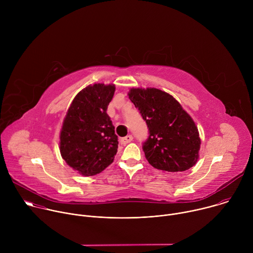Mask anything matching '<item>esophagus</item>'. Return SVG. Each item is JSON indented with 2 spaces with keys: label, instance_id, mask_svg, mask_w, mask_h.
<instances>
[{
  "label": "esophagus",
  "instance_id": "esophagus-1",
  "mask_svg": "<svg viewBox=\"0 0 253 253\" xmlns=\"http://www.w3.org/2000/svg\"><path fill=\"white\" fill-rule=\"evenodd\" d=\"M132 140H133L132 135H127L126 137H124V138H121V139H120V143L122 144V145H126V144L130 143Z\"/></svg>",
  "mask_w": 253,
  "mask_h": 253
}]
</instances>
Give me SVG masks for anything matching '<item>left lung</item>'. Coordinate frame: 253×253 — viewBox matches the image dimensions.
I'll return each mask as SVG.
<instances>
[{"label":"left lung","instance_id":"8db88e82","mask_svg":"<svg viewBox=\"0 0 253 253\" xmlns=\"http://www.w3.org/2000/svg\"><path fill=\"white\" fill-rule=\"evenodd\" d=\"M128 96L149 128V137L143 144L148 162L168 172L195 165L201 140L195 122L180 103L156 88H131Z\"/></svg>","mask_w":253,"mask_h":253}]
</instances>
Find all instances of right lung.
I'll return each mask as SVG.
<instances>
[{
  "mask_svg": "<svg viewBox=\"0 0 253 253\" xmlns=\"http://www.w3.org/2000/svg\"><path fill=\"white\" fill-rule=\"evenodd\" d=\"M115 85L95 83L72 101L60 131V153L83 176H93L109 166L117 153L118 137L107 114Z\"/></svg>",
  "mask_w": 253,
  "mask_h": 253,
  "instance_id": "right-lung-1",
  "label": "right lung"
}]
</instances>
